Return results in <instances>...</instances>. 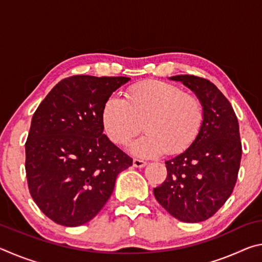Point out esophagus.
<instances>
[{
    "instance_id": "esophagus-1",
    "label": "esophagus",
    "mask_w": 262,
    "mask_h": 262,
    "mask_svg": "<svg viewBox=\"0 0 262 262\" xmlns=\"http://www.w3.org/2000/svg\"><path fill=\"white\" fill-rule=\"evenodd\" d=\"M145 165H147V162L142 161V159H137V158H135L134 161H133V166H134V167H139V168H141V167H144Z\"/></svg>"
}]
</instances>
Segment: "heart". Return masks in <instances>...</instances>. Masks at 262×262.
Instances as JSON below:
<instances>
[{"instance_id": "heart-1", "label": "heart", "mask_w": 262, "mask_h": 262, "mask_svg": "<svg viewBox=\"0 0 262 262\" xmlns=\"http://www.w3.org/2000/svg\"><path fill=\"white\" fill-rule=\"evenodd\" d=\"M101 121L110 140L118 144L128 143L143 122L147 134L132 142L128 150L137 157L152 158L187 149L201 129L203 107L196 96L174 84L145 81L128 89L125 99L108 97Z\"/></svg>"}]
</instances>
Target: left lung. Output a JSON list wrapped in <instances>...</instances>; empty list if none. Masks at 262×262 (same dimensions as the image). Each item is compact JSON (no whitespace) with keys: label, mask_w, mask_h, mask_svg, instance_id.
I'll list each match as a JSON object with an SVG mask.
<instances>
[{"label":"left lung","mask_w":262,"mask_h":262,"mask_svg":"<svg viewBox=\"0 0 262 262\" xmlns=\"http://www.w3.org/2000/svg\"><path fill=\"white\" fill-rule=\"evenodd\" d=\"M200 99L203 122L196 139L165 162L167 177L154 194L168 214L186 223L211 217L236 185L242 159L239 125L231 104L215 84L193 75H177Z\"/></svg>","instance_id":"left-lung-1"}]
</instances>
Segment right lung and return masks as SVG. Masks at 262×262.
I'll use <instances>...</instances> for the list:
<instances>
[{"mask_svg":"<svg viewBox=\"0 0 262 262\" xmlns=\"http://www.w3.org/2000/svg\"><path fill=\"white\" fill-rule=\"evenodd\" d=\"M129 77L76 75L62 79L38 106L25 143L30 194L64 227L88 223L113 193L133 159L104 134L106 99Z\"/></svg>","mask_w":262,"mask_h":262,"instance_id":"obj_1","label":"right lung"}]
</instances>
